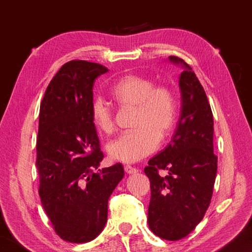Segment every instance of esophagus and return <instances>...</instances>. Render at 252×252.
<instances>
[{"label":"esophagus","instance_id":"34e87169","mask_svg":"<svg viewBox=\"0 0 252 252\" xmlns=\"http://www.w3.org/2000/svg\"><path fill=\"white\" fill-rule=\"evenodd\" d=\"M125 171L127 173V174H135L136 172H138V170H136L135 168L131 167V165H126L125 167Z\"/></svg>","mask_w":252,"mask_h":252}]
</instances>
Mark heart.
Segmentation results:
<instances>
[{"instance_id":"1","label":"heart","mask_w":252,"mask_h":252,"mask_svg":"<svg viewBox=\"0 0 252 252\" xmlns=\"http://www.w3.org/2000/svg\"><path fill=\"white\" fill-rule=\"evenodd\" d=\"M111 96L120 105L136 108V130L113 140L108 146L109 157L113 161L134 163L157 150L159 138L170 134L177 117L176 101L168 88L156 87L152 79L138 74L119 79L111 88ZM90 116L97 131L112 133L113 114L104 100L96 97L92 101Z\"/></svg>"}]
</instances>
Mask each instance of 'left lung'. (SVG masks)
Segmentation results:
<instances>
[{
  "label": "left lung",
  "mask_w": 252,
  "mask_h": 252,
  "mask_svg": "<svg viewBox=\"0 0 252 252\" xmlns=\"http://www.w3.org/2000/svg\"><path fill=\"white\" fill-rule=\"evenodd\" d=\"M180 65L181 114L171 142L149 160L144 173L150 180L148 223L165 240L187 237L202 220L210 204L218 158L213 155V117L197 75L182 59L169 57ZM167 169L160 177L157 171Z\"/></svg>",
  "instance_id": "obj_1"
}]
</instances>
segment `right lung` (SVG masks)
I'll use <instances>...</instances> for the list:
<instances>
[{
    "mask_svg": "<svg viewBox=\"0 0 252 252\" xmlns=\"http://www.w3.org/2000/svg\"><path fill=\"white\" fill-rule=\"evenodd\" d=\"M106 72L97 63L67 62L41 102L36 140L41 202L55 232L73 244L101 233L110 195L125 177L121 163L99 169L103 153L90 108L94 81Z\"/></svg>",
    "mask_w": 252,
    "mask_h": 252,
    "instance_id": "obj_1",
    "label": "right lung"
}]
</instances>
